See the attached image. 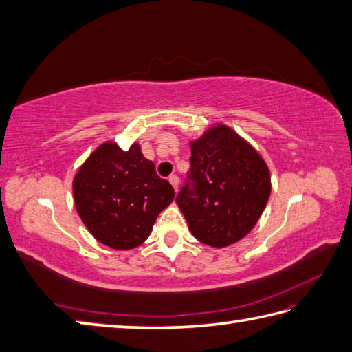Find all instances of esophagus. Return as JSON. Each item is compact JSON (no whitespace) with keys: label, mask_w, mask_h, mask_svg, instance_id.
Masks as SVG:
<instances>
[{"label":"esophagus","mask_w":352,"mask_h":352,"mask_svg":"<svg viewBox=\"0 0 352 352\" xmlns=\"http://www.w3.org/2000/svg\"><path fill=\"white\" fill-rule=\"evenodd\" d=\"M169 183L174 186V189H175V192L178 190V183H180V178H178L177 175H170L169 177Z\"/></svg>","instance_id":"1"}]
</instances>
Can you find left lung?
<instances>
[{"label": "left lung", "instance_id": "1", "mask_svg": "<svg viewBox=\"0 0 352 352\" xmlns=\"http://www.w3.org/2000/svg\"><path fill=\"white\" fill-rule=\"evenodd\" d=\"M190 170L177 204L198 241L217 249L243 239L270 197V172L249 143L217 125L190 144Z\"/></svg>", "mask_w": 352, "mask_h": 352}]
</instances>
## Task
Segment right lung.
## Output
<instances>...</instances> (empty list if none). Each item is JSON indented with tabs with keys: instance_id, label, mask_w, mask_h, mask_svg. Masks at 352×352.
Segmentation results:
<instances>
[{
	"instance_id": "add662e5",
	"label": "right lung",
	"mask_w": 352,
	"mask_h": 352,
	"mask_svg": "<svg viewBox=\"0 0 352 352\" xmlns=\"http://www.w3.org/2000/svg\"><path fill=\"white\" fill-rule=\"evenodd\" d=\"M79 217L102 244L129 250L146 241L155 219L175 197L155 164L134 143L122 151L103 143L82 164L73 182Z\"/></svg>"
}]
</instances>
